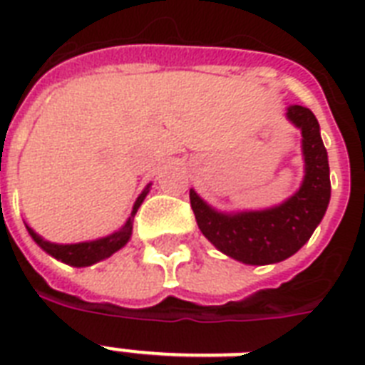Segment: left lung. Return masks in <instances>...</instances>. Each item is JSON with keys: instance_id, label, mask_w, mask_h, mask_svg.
I'll return each mask as SVG.
<instances>
[{"instance_id": "8db88e82", "label": "left lung", "mask_w": 365, "mask_h": 365, "mask_svg": "<svg viewBox=\"0 0 365 365\" xmlns=\"http://www.w3.org/2000/svg\"><path fill=\"white\" fill-rule=\"evenodd\" d=\"M286 119L301 130L303 180L280 205L261 210L223 212L189 189L191 208L200 233L222 254L244 265H272L299 252L320 225L331 197L328 151L320 125L309 108L292 104Z\"/></svg>"}]
</instances>
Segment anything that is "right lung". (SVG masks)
Wrapping results in <instances>:
<instances>
[{
	"label": "right lung",
	"instance_id": "1",
	"mask_svg": "<svg viewBox=\"0 0 365 365\" xmlns=\"http://www.w3.org/2000/svg\"><path fill=\"white\" fill-rule=\"evenodd\" d=\"M149 189H151V183H148V185L143 187L142 193L138 195L136 202L132 206L130 216H128V220L123 223L121 227L117 229V231H113V233L106 235V237H100V239L73 244H58L43 239L41 235L36 233L28 223H26V229H28V233H30V237L34 239V242H36L43 252H47L51 257H54V259L62 261V263H66V265L70 267H91L94 265V263H98V261L108 259L110 255H113L115 252L125 248L126 242H128L132 237L134 216H136L138 208L142 206L143 199L148 197Z\"/></svg>",
	"mask_w": 365,
	"mask_h": 365
}]
</instances>
